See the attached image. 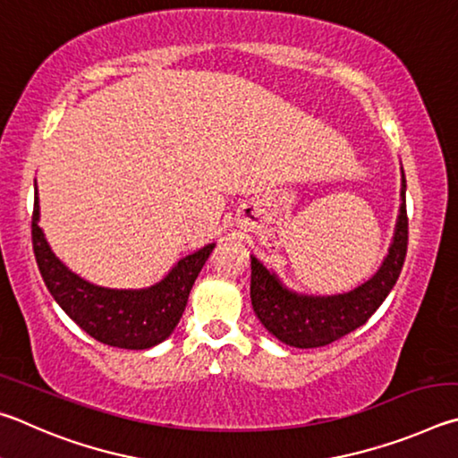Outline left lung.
Returning a JSON list of instances; mask_svg holds the SVG:
<instances>
[{
    "instance_id": "obj_1",
    "label": "left lung",
    "mask_w": 458,
    "mask_h": 458,
    "mask_svg": "<svg viewBox=\"0 0 458 458\" xmlns=\"http://www.w3.org/2000/svg\"><path fill=\"white\" fill-rule=\"evenodd\" d=\"M403 203L394 229V239L380 269L358 285L356 290L338 295L295 293L279 282L263 263L251 255V303L255 316L279 342L293 348L327 346L342 335L364 326L380 303L386 300L403 271L408 247L406 179L403 171Z\"/></svg>"
}]
</instances>
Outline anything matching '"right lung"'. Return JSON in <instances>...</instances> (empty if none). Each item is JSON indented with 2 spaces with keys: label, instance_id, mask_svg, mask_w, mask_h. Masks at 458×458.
<instances>
[{
  "label": "right lung",
  "instance_id": "1",
  "mask_svg": "<svg viewBox=\"0 0 458 458\" xmlns=\"http://www.w3.org/2000/svg\"><path fill=\"white\" fill-rule=\"evenodd\" d=\"M31 242L39 274L58 306L94 340L126 350L152 348L173 334L187 306L192 284L215 247V243H208L176 261L165 279L142 290L94 285L72 274L47 245L39 227L38 187L31 215Z\"/></svg>",
  "mask_w": 458,
  "mask_h": 458
}]
</instances>
